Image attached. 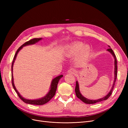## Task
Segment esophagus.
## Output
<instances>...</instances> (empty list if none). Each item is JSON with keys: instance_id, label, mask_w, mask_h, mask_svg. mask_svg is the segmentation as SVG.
I'll return each instance as SVG.
<instances>
[{"instance_id": "34e87169", "label": "esophagus", "mask_w": 128, "mask_h": 128, "mask_svg": "<svg viewBox=\"0 0 128 128\" xmlns=\"http://www.w3.org/2000/svg\"><path fill=\"white\" fill-rule=\"evenodd\" d=\"M68 72L69 74H72V75L75 74L76 73V70H75V69H73V68H70L68 70Z\"/></svg>"}]
</instances>
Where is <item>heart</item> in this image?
I'll return each mask as SVG.
<instances>
[{"instance_id":"heart-1","label":"heart","mask_w":128,"mask_h":128,"mask_svg":"<svg viewBox=\"0 0 128 128\" xmlns=\"http://www.w3.org/2000/svg\"><path fill=\"white\" fill-rule=\"evenodd\" d=\"M90 53L91 48L88 45H83L82 42H76L69 46L66 54L69 56H74L79 53L76 61L77 63L82 64L88 60Z\"/></svg>"}]
</instances>
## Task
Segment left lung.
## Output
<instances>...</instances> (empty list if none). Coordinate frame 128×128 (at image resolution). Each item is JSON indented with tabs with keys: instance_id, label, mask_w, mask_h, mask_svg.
Returning <instances> with one entry per match:
<instances>
[{
	"instance_id": "left-lung-1",
	"label": "left lung",
	"mask_w": 128,
	"mask_h": 128,
	"mask_svg": "<svg viewBox=\"0 0 128 128\" xmlns=\"http://www.w3.org/2000/svg\"><path fill=\"white\" fill-rule=\"evenodd\" d=\"M108 47L110 48V46H108ZM107 51L108 52H110L112 55L113 56V57L114 58V82H113V86H112L110 90V92H108V94L106 96H104V97H102V98H100L98 99L97 100H91V99H88L86 97H84L83 96H82V94H81V93L80 92V88H79V84L78 83V81H76V87H75V93H76V95L77 96V97L79 98L80 100H82L83 102H84V103L86 104H96V102H102L104 101V100H107L108 98L110 97V95L112 94V91H113V90L114 88V86H115V81L116 80V77H117V60L116 59V56L115 54H114V52L113 50H112V48H110L107 50Z\"/></svg>"
}]
</instances>
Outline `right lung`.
Instances as JSON below:
<instances>
[{
	"label": "right lung",
	"instance_id": "add662e5",
	"mask_svg": "<svg viewBox=\"0 0 128 128\" xmlns=\"http://www.w3.org/2000/svg\"><path fill=\"white\" fill-rule=\"evenodd\" d=\"M42 40V38H34V39H32V40H31L28 42H26L22 46H21L19 48H18V50H17L16 53H15V54L14 57L13 62H12V86H13V87L15 90V91H16L18 96L20 97V98L22 100L23 102H24L26 104H36V105H42V104H44L46 103H47L56 94V88H57L58 82H59V81L61 77H63V75H59V76L55 77L54 78H53L52 80L51 83V86H50V90L48 92V94H46V95L44 97L41 98L40 99H38L30 100V99H26V98L23 97V96L20 94H19V92L16 90V88H15V85L14 84V78H13V64H14L15 60L16 59V56L18 55V52L20 51V50L23 48V47H24V46H26L27 45L34 44H36V42L41 40Z\"/></svg>",
	"mask_w": 128,
	"mask_h": 128
}]
</instances>
